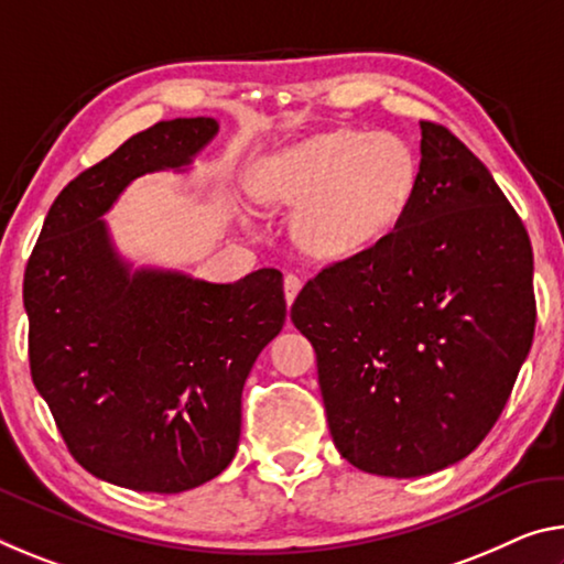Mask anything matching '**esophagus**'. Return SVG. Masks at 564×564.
<instances>
[{"label":"esophagus","mask_w":564,"mask_h":564,"mask_svg":"<svg viewBox=\"0 0 564 564\" xmlns=\"http://www.w3.org/2000/svg\"><path fill=\"white\" fill-rule=\"evenodd\" d=\"M301 285H303V281L299 279L296 273H285V279H283V293H285V303H293V299L299 296V291H301Z\"/></svg>","instance_id":"34e87169"}]
</instances>
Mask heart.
Masks as SVG:
<instances>
[{"label":"heart","mask_w":564,"mask_h":564,"mask_svg":"<svg viewBox=\"0 0 564 564\" xmlns=\"http://www.w3.org/2000/svg\"><path fill=\"white\" fill-rule=\"evenodd\" d=\"M416 167L387 132H321L258 170L256 195L271 208H299L296 234L311 253L354 256L377 243L404 213Z\"/></svg>","instance_id":"b5f03b06"}]
</instances>
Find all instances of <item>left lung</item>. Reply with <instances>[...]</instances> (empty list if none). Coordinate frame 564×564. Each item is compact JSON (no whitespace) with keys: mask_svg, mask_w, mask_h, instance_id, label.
Returning <instances> with one entry per match:
<instances>
[{"mask_svg":"<svg viewBox=\"0 0 564 564\" xmlns=\"http://www.w3.org/2000/svg\"><path fill=\"white\" fill-rule=\"evenodd\" d=\"M291 321L316 351L341 457L379 477L432 475L477 449L530 354V236L485 163L422 120L397 226L321 268Z\"/></svg>","mask_w":564,"mask_h":564,"instance_id":"obj_1","label":"left lung"}]
</instances>
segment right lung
<instances>
[{"label": "right lung", "mask_w": 564, "mask_h": 564, "mask_svg": "<svg viewBox=\"0 0 564 564\" xmlns=\"http://www.w3.org/2000/svg\"><path fill=\"white\" fill-rule=\"evenodd\" d=\"M218 132L177 118L69 181L24 268L32 381L79 467L135 491H177L236 457L250 366L285 321L283 275L238 283L128 271L102 213L142 173L181 167Z\"/></svg>", "instance_id": "add662e5"}]
</instances>
